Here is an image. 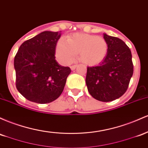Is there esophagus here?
Wrapping results in <instances>:
<instances>
[{
    "instance_id": "obj_1",
    "label": "esophagus",
    "mask_w": 148,
    "mask_h": 148,
    "mask_svg": "<svg viewBox=\"0 0 148 148\" xmlns=\"http://www.w3.org/2000/svg\"><path fill=\"white\" fill-rule=\"evenodd\" d=\"M76 67H77V65H73L71 66V69L72 70V71H73V70L76 69Z\"/></svg>"
}]
</instances>
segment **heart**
<instances>
[{
    "mask_svg": "<svg viewBox=\"0 0 148 148\" xmlns=\"http://www.w3.org/2000/svg\"><path fill=\"white\" fill-rule=\"evenodd\" d=\"M108 43L103 37L86 34H74L67 40H60L56 47V56L61 63L69 64L79 54L81 62L89 66L99 64L105 59Z\"/></svg>",
    "mask_w": 148,
    "mask_h": 148,
    "instance_id": "1",
    "label": "heart"
}]
</instances>
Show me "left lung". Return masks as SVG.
Instances as JSON below:
<instances>
[{
    "instance_id": "obj_1",
    "label": "left lung",
    "mask_w": 148,
    "mask_h": 148,
    "mask_svg": "<svg viewBox=\"0 0 148 148\" xmlns=\"http://www.w3.org/2000/svg\"><path fill=\"white\" fill-rule=\"evenodd\" d=\"M108 52L98 66L87 67L86 84L93 98L109 102L121 97L129 87L134 73L130 49L118 38L103 34Z\"/></svg>"
}]
</instances>
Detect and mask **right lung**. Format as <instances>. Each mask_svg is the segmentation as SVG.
<instances>
[{
  "mask_svg": "<svg viewBox=\"0 0 148 148\" xmlns=\"http://www.w3.org/2000/svg\"><path fill=\"white\" fill-rule=\"evenodd\" d=\"M60 32L44 31L21 45L14 56L16 87L27 100L48 103L63 92L69 67L55 60L56 43Z\"/></svg>",
  "mask_w": 148,
  "mask_h": 148,
  "instance_id": "add662e5",
  "label": "right lung"
}]
</instances>
